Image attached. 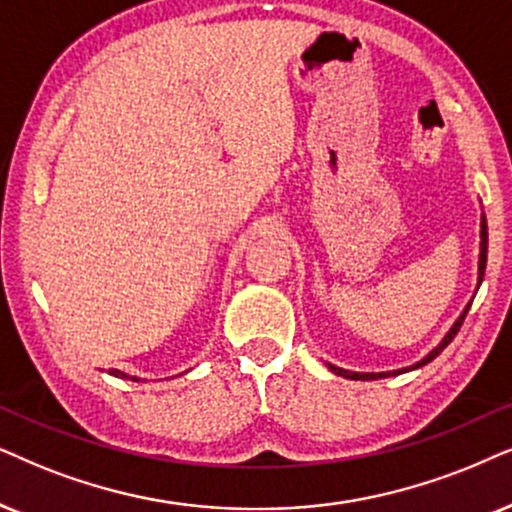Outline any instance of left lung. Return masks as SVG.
<instances>
[{
  "instance_id": "8db88e82",
  "label": "left lung",
  "mask_w": 512,
  "mask_h": 512,
  "mask_svg": "<svg viewBox=\"0 0 512 512\" xmlns=\"http://www.w3.org/2000/svg\"><path fill=\"white\" fill-rule=\"evenodd\" d=\"M480 226H482V231H480L482 243H480V276H477V283H482V278H484V269H487V241H489V236H487V217H484V215H482V224H480ZM468 309H470V304H468V307L463 309V314L458 316V321L454 323V326H451V331L444 335V340L439 342V345H437L435 349H432V352L428 354V357L420 359L418 364H416V366H411V368H418V366L430 364V361L435 359L437 354L442 352V349H444L446 345H449L451 340L456 338V333L461 331V326H463V321H465V314H468ZM328 368H331V371H333L335 375H342V378H352V380H375V378H385V375H387V373H352V371H345V368H338V366H331V364H328ZM397 373H399V371H397Z\"/></svg>"
}]
</instances>
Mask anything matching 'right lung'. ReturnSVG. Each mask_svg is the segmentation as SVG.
<instances>
[{
	"mask_svg": "<svg viewBox=\"0 0 512 512\" xmlns=\"http://www.w3.org/2000/svg\"><path fill=\"white\" fill-rule=\"evenodd\" d=\"M111 375H115V378H129L127 373H122V371H115V368H113V371H111ZM132 380H137V378H132Z\"/></svg>",
	"mask_w": 512,
	"mask_h": 512,
	"instance_id": "right-lung-1",
	"label": "right lung"
}]
</instances>
